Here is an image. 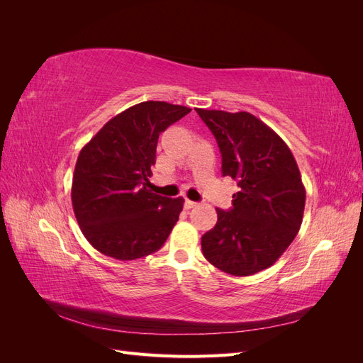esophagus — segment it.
<instances>
[{"instance_id":"esophagus-1","label":"esophagus","mask_w":363,"mask_h":363,"mask_svg":"<svg viewBox=\"0 0 363 363\" xmlns=\"http://www.w3.org/2000/svg\"><path fill=\"white\" fill-rule=\"evenodd\" d=\"M195 206H196L195 201H191V200L186 199V201H184V208H192V207H195Z\"/></svg>"}]
</instances>
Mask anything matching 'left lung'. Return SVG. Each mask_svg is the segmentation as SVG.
<instances>
[{"label": "left lung", "mask_w": 363, "mask_h": 363, "mask_svg": "<svg viewBox=\"0 0 363 363\" xmlns=\"http://www.w3.org/2000/svg\"><path fill=\"white\" fill-rule=\"evenodd\" d=\"M223 156V175L238 182L230 211L201 238L204 257L236 277L267 269L301 227L306 189L289 147L248 112L196 108Z\"/></svg>", "instance_id": "left-lung-1"}]
</instances>
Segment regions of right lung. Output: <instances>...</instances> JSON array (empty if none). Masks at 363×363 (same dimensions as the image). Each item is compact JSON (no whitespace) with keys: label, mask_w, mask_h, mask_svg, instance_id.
<instances>
[{"label":"right lung","mask_w":363,"mask_h":363,"mask_svg":"<svg viewBox=\"0 0 363 363\" xmlns=\"http://www.w3.org/2000/svg\"><path fill=\"white\" fill-rule=\"evenodd\" d=\"M191 112L144 101L118 113L82 148L71 199L84 238L104 256L135 260L157 251L179 221L184 200L148 186L162 131Z\"/></svg>","instance_id":"obj_1"}]
</instances>
